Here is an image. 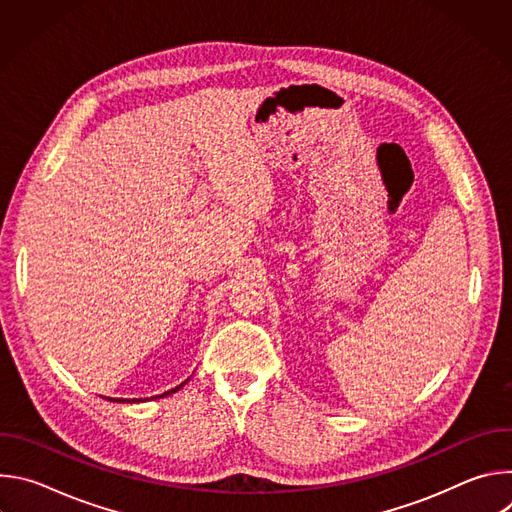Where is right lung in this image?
Segmentation results:
<instances>
[{
  "label": "right lung",
  "mask_w": 512,
  "mask_h": 512,
  "mask_svg": "<svg viewBox=\"0 0 512 512\" xmlns=\"http://www.w3.org/2000/svg\"><path fill=\"white\" fill-rule=\"evenodd\" d=\"M186 383H188V379H186V381H184V383H180V385H178V387H174V389H170V391H166V393H162V395H158V397H168V395H172V393H176V391H180V389H182V387H184V385H186ZM107 401H117V403H139V401H141V399H131V401H129V399H111V397H109V399H107ZM143 401H148V399H143Z\"/></svg>",
  "instance_id": "right-lung-1"
}]
</instances>
